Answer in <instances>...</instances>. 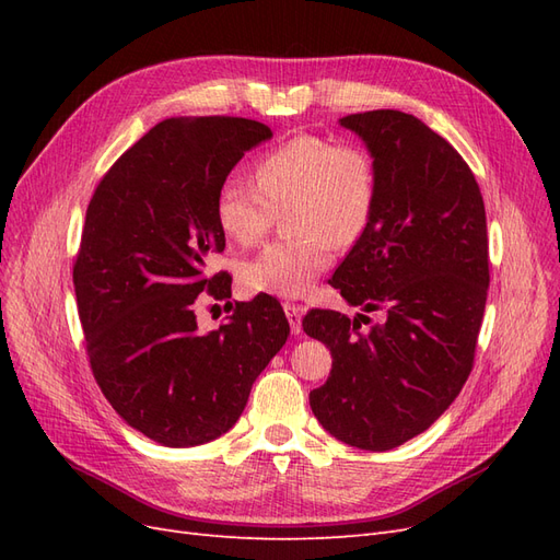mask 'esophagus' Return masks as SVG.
<instances>
[{
	"label": "esophagus",
	"mask_w": 560,
	"mask_h": 560,
	"mask_svg": "<svg viewBox=\"0 0 560 560\" xmlns=\"http://www.w3.org/2000/svg\"><path fill=\"white\" fill-rule=\"evenodd\" d=\"M282 308H284V313H287V319H290L292 334H299V331H301V315H303V306H299V303H282Z\"/></svg>",
	"instance_id": "34e87169"
}]
</instances>
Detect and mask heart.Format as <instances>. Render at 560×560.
Here are the masks:
<instances>
[{"label": "heart", "mask_w": 560, "mask_h": 560, "mask_svg": "<svg viewBox=\"0 0 560 560\" xmlns=\"http://www.w3.org/2000/svg\"><path fill=\"white\" fill-rule=\"evenodd\" d=\"M254 186L229 177L214 198L219 229L235 245L259 243L287 210L284 241L241 266L254 294L303 296L334 264V245L348 247L364 233L376 202L374 161L350 142L296 135L264 151L252 167Z\"/></svg>", "instance_id": "obj_1"}]
</instances>
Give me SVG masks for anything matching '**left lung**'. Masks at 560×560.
<instances>
[{
    "mask_svg": "<svg viewBox=\"0 0 560 560\" xmlns=\"http://www.w3.org/2000/svg\"><path fill=\"white\" fill-rule=\"evenodd\" d=\"M341 126L374 156L376 202L329 284L381 319L306 313L303 331L331 350L311 409L341 442L389 451L425 432L471 374L490 282L486 208L465 159L420 118L374 109Z\"/></svg>",
    "mask_w": 560,
    "mask_h": 560,
    "instance_id": "8db88e82",
    "label": "left lung"
}]
</instances>
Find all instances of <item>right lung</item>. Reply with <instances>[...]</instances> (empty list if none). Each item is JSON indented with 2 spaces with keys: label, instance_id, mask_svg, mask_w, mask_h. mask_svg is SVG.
Here are the masks:
<instances>
[{
  "label": "right lung",
  "instance_id": "1",
  "mask_svg": "<svg viewBox=\"0 0 560 560\" xmlns=\"http://www.w3.org/2000/svg\"><path fill=\"white\" fill-rule=\"evenodd\" d=\"M273 138L241 116H173L105 173L74 259L77 308L93 376L130 428L163 446H198L241 418L252 383L290 336L280 303H229L212 273L226 238L214 198L245 151ZM226 300V326L200 335L202 298Z\"/></svg>",
  "mask_w": 560,
  "mask_h": 560
}]
</instances>
